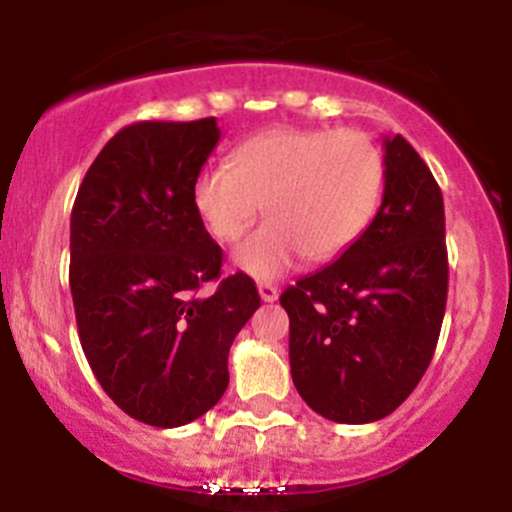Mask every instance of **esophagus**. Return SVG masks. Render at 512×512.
<instances>
[{"label": "esophagus", "instance_id": "1", "mask_svg": "<svg viewBox=\"0 0 512 512\" xmlns=\"http://www.w3.org/2000/svg\"><path fill=\"white\" fill-rule=\"evenodd\" d=\"M257 292H260L262 302H270V304L277 302V297H280V289L272 285V282H260V285H257Z\"/></svg>", "mask_w": 512, "mask_h": 512}]
</instances>
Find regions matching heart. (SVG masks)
<instances>
[{"instance_id": "obj_1", "label": "heart", "mask_w": 512, "mask_h": 512, "mask_svg": "<svg viewBox=\"0 0 512 512\" xmlns=\"http://www.w3.org/2000/svg\"><path fill=\"white\" fill-rule=\"evenodd\" d=\"M386 165L356 128H272L210 165L193 183V208L210 235L237 242L260 215L265 223L235 252L257 280L292 270L302 255L332 260L354 245L379 210Z\"/></svg>"}]
</instances>
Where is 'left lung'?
Returning a JSON list of instances; mask_svg holds the SVG:
<instances>
[{"label": "left lung", "mask_w": 512, "mask_h": 512, "mask_svg": "<svg viewBox=\"0 0 512 512\" xmlns=\"http://www.w3.org/2000/svg\"><path fill=\"white\" fill-rule=\"evenodd\" d=\"M384 195L339 260L282 292L299 396L337 423L399 409L426 374L448 294L443 195L404 136H384Z\"/></svg>", "instance_id": "obj_1"}]
</instances>
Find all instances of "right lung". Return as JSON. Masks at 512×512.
<instances>
[{
  "label": "right lung",
  "instance_id": "right-lung-1",
  "mask_svg": "<svg viewBox=\"0 0 512 512\" xmlns=\"http://www.w3.org/2000/svg\"><path fill=\"white\" fill-rule=\"evenodd\" d=\"M218 141L215 118L126 126L91 163L71 210L81 347L113 404L148 426H185L218 404L232 339L260 307L245 272L198 297L223 267L193 208Z\"/></svg>",
  "mask_w": 512,
  "mask_h": 512
}]
</instances>
